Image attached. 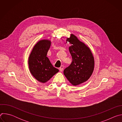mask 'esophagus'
Wrapping results in <instances>:
<instances>
[{
  "instance_id": "1",
  "label": "esophagus",
  "mask_w": 122,
  "mask_h": 122,
  "mask_svg": "<svg viewBox=\"0 0 122 122\" xmlns=\"http://www.w3.org/2000/svg\"><path fill=\"white\" fill-rule=\"evenodd\" d=\"M63 69H64V66H61L60 67V68H59V69H60V71H63Z\"/></svg>"
}]
</instances>
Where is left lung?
<instances>
[{
	"label": "left lung",
	"mask_w": 122,
	"mask_h": 122,
	"mask_svg": "<svg viewBox=\"0 0 122 122\" xmlns=\"http://www.w3.org/2000/svg\"><path fill=\"white\" fill-rule=\"evenodd\" d=\"M66 41L72 44L69 51L72 62L64 71V74L72 85H77L87 80L94 67V59L90 49L72 34Z\"/></svg>",
	"instance_id": "1"
}]
</instances>
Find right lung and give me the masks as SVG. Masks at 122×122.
Instances as JSON below:
<instances>
[{"label": "right lung", "instance_id": "obj_1", "mask_svg": "<svg viewBox=\"0 0 122 122\" xmlns=\"http://www.w3.org/2000/svg\"><path fill=\"white\" fill-rule=\"evenodd\" d=\"M50 46L49 41H39L34 47L28 59L29 68L31 74L42 83L47 81L59 71L51 65L47 57Z\"/></svg>", "mask_w": 122, "mask_h": 122}]
</instances>
